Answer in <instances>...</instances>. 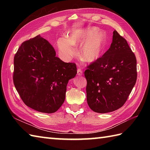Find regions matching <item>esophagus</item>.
Here are the masks:
<instances>
[{"label":"esophagus","instance_id":"1","mask_svg":"<svg viewBox=\"0 0 150 150\" xmlns=\"http://www.w3.org/2000/svg\"><path fill=\"white\" fill-rule=\"evenodd\" d=\"M77 75L79 76H82V70L81 68H79L77 69Z\"/></svg>","mask_w":150,"mask_h":150}]
</instances>
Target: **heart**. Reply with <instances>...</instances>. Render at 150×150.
Listing matches in <instances>:
<instances>
[{"mask_svg":"<svg viewBox=\"0 0 150 150\" xmlns=\"http://www.w3.org/2000/svg\"><path fill=\"white\" fill-rule=\"evenodd\" d=\"M57 43L60 54L66 59L75 56L76 49L82 45L81 59L86 62H94L104 53L107 37L104 31L96 27L78 28L70 31L68 38H59Z\"/></svg>","mask_w":150,"mask_h":150,"instance_id":"heart-1","label":"heart"}]
</instances>
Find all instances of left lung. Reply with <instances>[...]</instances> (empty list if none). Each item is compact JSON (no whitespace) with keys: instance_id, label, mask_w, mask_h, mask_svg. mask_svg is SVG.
I'll list each match as a JSON object with an SVG mask.
<instances>
[{"instance_id":"8db88e82","label":"left lung","mask_w":150,"mask_h":150,"mask_svg":"<svg viewBox=\"0 0 150 150\" xmlns=\"http://www.w3.org/2000/svg\"><path fill=\"white\" fill-rule=\"evenodd\" d=\"M89 107L95 112L115 111L126 103L137 81V60L128 42L115 30L110 47L103 57L88 66Z\"/></svg>"}]
</instances>
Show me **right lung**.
Returning <instances> with one entry per match:
<instances>
[{
    "label": "right lung",
    "instance_id": "1",
    "mask_svg": "<svg viewBox=\"0 0 150 150\" xmlns=\"http://www.w3.org/2000/svg\"><path fill=\"white\" fill-rule=\"evenodd\" d=\"M74 63L56 57L40 35L24 42L14 57L13 82L24 104L37 111L55 113L65 100L67 84L77 74Z\"/></svg>",
    "mask_w": 150,
    "mask_h": 150
}]
</instances>
